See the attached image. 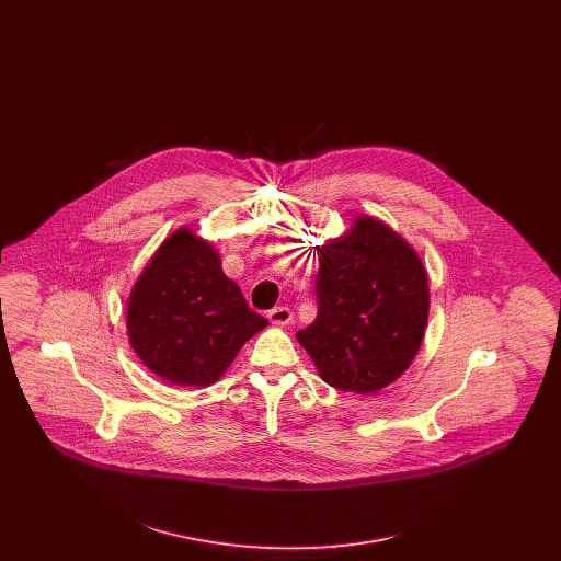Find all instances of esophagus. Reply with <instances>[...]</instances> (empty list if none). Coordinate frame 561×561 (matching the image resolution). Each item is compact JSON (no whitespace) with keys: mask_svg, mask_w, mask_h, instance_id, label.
<instances>
[{"mask_svg":"<svg viewBox=\"0 0 561 561\" xmlns=\"http://www.w3.org/2000/svg\"><path fill=\"white\" fill-rule=\"evenodd\" d=\"M267 318L275 325H288L293 321V311L288 307H275L268 311Z\"/></svg>","mask_w":561,"mask_h":561,"instance_id":"34e87169","label":"esophagus"}]
</instances>
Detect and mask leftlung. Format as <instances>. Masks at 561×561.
<instances>
[{"instance_id":"8db88e82","label":"left lung","mask_w":561,"mask_h":561,"mask_svg":"<svg viewBox=\"0 0 561 561\" xmlns=\"http://www.w3.org/2000/svg\"><path fill=\"white\" fill-rule=\"evenodd\" d=\"M316 321L296 332L321 378L341 391L376 393L414 362L428 320V279L416 250L374 216H355L318 245Z\"/></svg>"}]
</instances>
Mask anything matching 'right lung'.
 Masks as SVG:
<instances>
[{"mask_svg":"<svg viewBox=\"0 0 561 561\" xmlns=\"http://www.w3.org/2000/svg\"><path fill=\"white\" fill-rule=\"evenodd\" d=\"M268 321L191 227L161 241L134 282L126 328L138 359L170 385L210 387Z\"/></svg>","mask_w":561,"mask_h":561,"instance_id":"1","label":"right lung"}]
</instances>
